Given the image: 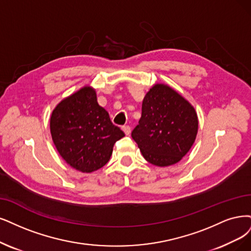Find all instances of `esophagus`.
I'll use <instances>...</instances> for the list:
<instances>
[{"label":"esophagus","instance_id":"1","mask_svg":"<svg viewBox=\"0 0 251 251\" xmlns=\"http://www.w3.org/2000/svg\"><path fill=\"white\" fill-rule=\"evenodd\" d=\"M122 130L124 131V133L126 135H129V134H130V132H131V128H130V126H129V125H124V126H122Z\"/></svg>","mask_w":251,"mask_h":251}]
</instances>
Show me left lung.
I'll use <instances>...</instances> for the list:
<instances>
[{
  "label": "left lung",
  "mask_w": 251,
  "mask_h": 251,
  "mask_svg": "<svg viewBox=\"0 0 251 251\" xmlns=\"http://www.w3.org/2000/svg\"><path fill=\"white\" fill-rule=\"evenodd\" d=\"M198 129V115L189 102L170 86L156 83L143 100L131 136L148 162L169 166L188 153Z\"/></svg>",
  "instance_id": "1"
}]
</instances>
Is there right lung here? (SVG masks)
I'll return each instance as SVG.
<instances>
[{"mask_svg": "<svg viewBox=\"0 0 251 251\" xmlns=\"http://www.w3.org/2000/svg\"><path fill=\"white\" fill-rule=\"evenodd\" d=\"M50 133L62 158L82 173L95 172L110 159L117 141L125 136L98 104L90 86L63 99L50 116Z\"/></svg>", "mask_w": 251, "mask_h": 251, "instance_id": "right-lung-1", "label": "right lung"}]
</instances>
